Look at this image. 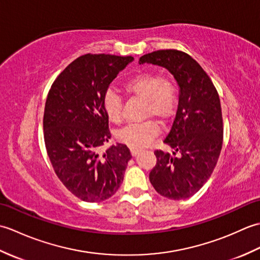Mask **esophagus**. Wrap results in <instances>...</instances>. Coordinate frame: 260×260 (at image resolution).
<instances>
[{"label":"esophagus","instance_id":"esophagus-1","mask_svg":"<svg viewBox=\"0 0 260 260\" xmlns=\"http://www.w3.org/2000/svg\"><path fill=\"white\" fill-rule=\"evenodd\" d=\"M139 152H140L139 148H136V147H131V153H132V155H133V156H136L137 154H139Z\"/></svg>","mask_w":260,"mask_h":260}]
</instances>
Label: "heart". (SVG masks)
Here are the masks:
<instances>
[{"label": "heart", "instance_id": "obj_1", "mask_svg": "<svg viewBox=\"0 0 260 260\" xmlns=\"http://www.w3.org/2000/svg\"><path fill=\"white\" fill-rule=\"evenodd\" d=\"M127 93L144 101V116H154L159 123L165 124L173 117L179 105V93L174 82L161 78L157 74L145 73L133 77L124 86ZM104 110L110 120L121 118V101L114 91H108L104 97ZM158 134L155 120L131 124L116 133L117 140L131 147H144Z\"/></svg>", "mask_w": 260, "mask_h": 260}]
</instances>
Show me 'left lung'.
I'll return each instance as SVG.
<instances>
[{
    "instance_id": "obj_1",
    "label": "left lung",
    "mask_w": 260,
    "mask_h": 260,
    "mask_svg": "<svg viewBox=\"0 0 260 260\" xmlns=\"http://www.w3.org/2000/svg\"><path fill=\"white\" fill-rule=\"evenodd\" d=\"M168 69L179 85V105L164 143L172 154L154 152L156 164L150 181L159 194L171 200L187 199L211 176L221 152L223 124L218 91L194 59L179 50H158L140 58Z\"/></svg>"
}]
</instances>
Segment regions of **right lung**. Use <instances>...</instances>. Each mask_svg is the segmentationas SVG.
I'll return each mask as SVG.
<instances>
[{"label":"right lung","mask_w":260,"mask_h":260,"mask_svg":"<svg viewBox=\"0 0 260 260\" xmlns=\"http://www.w3.org/2000/svg\"><path fill=\"white\" fill-rule=\"evenodd\" d=\"M133 57L85 54L74 60L49 90L43 132L48 156L63 185L86 202L114 196L132 158L117 143L99 153L110 139L104 97L119 71Z\"/></svg>","instance_id":"obj_1"}]
</instances>
